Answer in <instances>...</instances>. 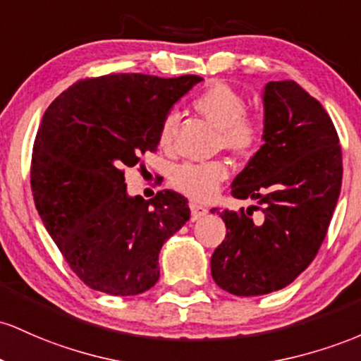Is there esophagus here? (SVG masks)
<instances>
[{
    "label": "esophagus",
    "instance_id": "esophagus-1",
    "mask_svg": "<svg viewBox=\"0 0 361 361\" xmlns=\"http://www.w3.org/2000/svg\"><path fill=\"white\" fill-rule=\"evenodd\" d=\"M208 214V208H204V206L197 204V202H191V216L192 220H201L202 216H206Z\"/></svg>",
    "mask_w": 361,
    "mask_h": 361
}]
</instances>
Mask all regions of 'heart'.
<instances>
[{
  "instance_id": "1",
  "label": "heart",
  "mask_w": 361,
  "mask_h": 361,
  "mask_svg": "<svg viewBox=\"0 0 361 361\" xmlns=\"http://www.w3.org/2000/svg\"><path fill=\"white\" fill-rule=\"evenodd\" d=\"M194 109L204 116L214 128L220 129L224 148L237 155H249L262 140V124L257 117L245 116V99L233 87L224 82H214L194 99ZM177 116L167 114L161 121L159 145L170 148L177 128ZM228 164L224 160L204 164L177 165L170 173V184L176 191L194 201H208L216 194L228 177Z\"/></svg>"
}]
</instances>
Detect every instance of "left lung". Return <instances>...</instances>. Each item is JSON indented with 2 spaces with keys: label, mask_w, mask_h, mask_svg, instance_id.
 Instances as JSON below:
<instances>
[{
  "label": "left lung",
  "mask_w": 361,
  "mask_h": 361,
  "mask_svg": "<svg viewBox=\"0 0 361 361\" xmlns=\"http://www.w3.org/2000/svg\"><path fill=\"white\" fill-rule=\"evenodd\" d=\"M262 105V145L232 182L233 197L257 206L220 213L226 235L212 256L214 283L237 297L295 281L317 254L341 192V147L321 102L286 80L266 83ZM259 207L265 220L254 224Z\"/></svg>",
  "instance_id": "8db88e82"
}]
</instances>
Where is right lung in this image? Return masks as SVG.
<instances>
[{"label":"right lung","instance_id":"1","mask_svg":"<svg viewBox=\"0 0 361 361\" xmlns=\"http://www.w3.org/2000/svg\"><path fill=\"white\" fill-rule=\"evenodd\" d=\"M201 76L128 73L80 80L47 107L32 152L35 208L70 268L116 297L159 281L161 245L189 220L188 200L129 196L124 167L159 147L161 121Z\"/></svg>","mask_w":361,"mask_h":361}]
</instances>
